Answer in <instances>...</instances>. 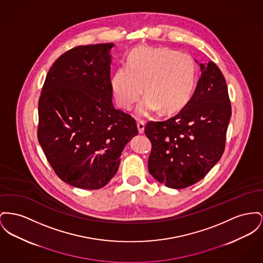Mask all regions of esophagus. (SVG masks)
I'll list each match as a JSON object with an SVG mask.
<instances>
[{"label":"esophagus","mask_w":263,"mask_h":263,"mask_svg":"<svg viewBox=\"0 0 263 263\" xmlns=\"http://www.w3.org/2000/svg\"><path fill=\"white\" fill-rule=\"evenodd\" d=\"M137 127H138V131H139V133H143V132H144V127H145V123H144V121H142V120H138V121H137Z\"/></svg>","instance_id":"34e87169"}]
</instances>
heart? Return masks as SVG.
I'll return each mask as SVG.
<instances>
[{
  "mask_svg": "<svg viewBox=\"0 0 263 263\" xmlns=\"http://www.w3.org/2000/svg\"><path fill=\"white\" fill-rule=\"evenodd\" d=\"M197 68L194 60L185 52L166 47H140L111 78V90L117 104L130 109L142 91L147 97L137 107L139 115L156 109L172 113L182 108L190 99Z\"/></svg>",
  "mask_w": 263,
  "mask_h": 263,
  "instance_id": "obj_1",
  "label": "heart"
}]
</instances>
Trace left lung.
<instances>
[{
	"label": "left lung",
	"instance_id": "obj_1",
	"mask_svg": "<svg viewBox=\"0 0 263 263\" xmlns=\"http://www.w3.org/2000/svg\"><path fill=\"white\" fill-rule=\"evenodd\" d=\"M201 78L182 110L165 121H149L148 170L172 189L201 181L224 152L232 106L223 74L215 62L200 63Z\"/></svg>",
	"mask_w": 263,
	"mask_h": 263
}]
</instances>
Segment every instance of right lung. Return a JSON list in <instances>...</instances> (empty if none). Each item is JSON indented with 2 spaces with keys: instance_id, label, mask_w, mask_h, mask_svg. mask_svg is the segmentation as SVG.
<instances>
[{
  "instance_id": "add662e5",
  "label": "right lung",
  "mask_w": 263,
  "mask_h": 263,
  "mask_svg": "<svg viewBox=\"0 0 263 263\" xmlns=\"http://www.w3.org/2000/svg\"><path fill=\"white\" fill-rule=\"evenodd\" d=\"M113 46L64 52L48 70L39 99V143L58 177L80 189L106 185L125 145L138 134L135 119L112 103Z\"/></svg>"
}]
</instances>
